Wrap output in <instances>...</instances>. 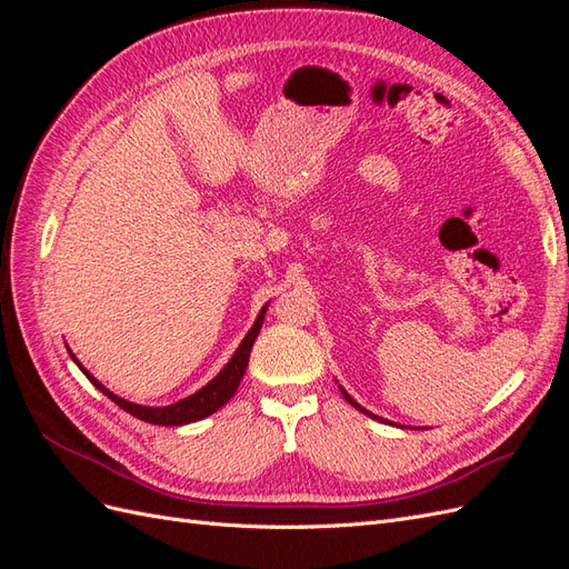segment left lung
<instances>
[{
  "mask_svg": "<svg viewBox=\"0 0 569 569\" xmlns=\"http://www.w3.org/2000/svg\"><path fill=\"white\" fill-rule=\"evenodd\" d=\"M339 389H341V396H343V399H347V401H349V403H351V406H353L356 410H360V412H366V416H368V418H372V420H377V422H387V425H391L389 420H385V418H380V416H375V412H370V410H366V408H363V406H360V403H356V401L351 399V396L347 393V389H343V387H339Z\"/></svg>",
  "mask_w": 569,
  "mask_h": 569,
  "instance_id": "1",
  "label": "left lung"
}]
</instances>
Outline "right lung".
<instances>
[{"label":"right lung","mask_w":569,"mask_h":569,"mask_svg":"<svg viewBox=\"0 0 569 569\" xmlns=\"http://www.w3.org/2000/svg\"><path fill=\"white\" fill-rule=\"evenodd\" d=\"M266 311H268V303L261 308V313L256 316V320H253V325H251V330L247 332V337L242 339V343H239L237 351L232 353V358L226 363V368H222L209 385L201 387V389L194 391L192 396H187V399H180L178 403H170V406H140V403H132V401L120 399V396H116L111 389H107L104 385H101L88 368H82V363L73 356L71 349H68V353H71V358L76 360V366L82 370V375L88 377V380H90L101 393L109 396V399H111L118 408H123L126 412H130L132 418L144 420V422H149V425L180 427V425H189V422H197V420H203V418L213 416V412H216L218 408H222V406H226V403L232 399L237 387H239V382H242V377H244V372H247L249 353H251V347H253V341H256L258 332H261V327H263Z\"/></svg>","instance_id":"1"}]
</instances>
